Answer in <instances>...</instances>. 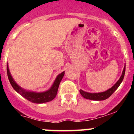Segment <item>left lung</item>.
Returning a JSON list of instances; mask_svg holds the SVG:
<instances>
[{
	"label": "left lung",
	"mask_w": 134,
	"mask_h": 134,
	"mask_svg": "<svg viewBox=\"0 0 134 134\" xmlns=\"http://www.w3.org/2000/svg\"><path fill=\"white\" fill-rule=\"evenodd\" d=\"M125 67L126 65H125V67H124V69L123 71H122V75L120 77L119 80L116 82V83L113 86V87L109 88V90H107V91L101 93H91L86 92V91H83V90H80V94H82V96L83 98H87V99L89 100H104L107 99V98H109V97L115 92V91L118 88L119 86H120L121 82L123 80V78L125 74Z\"/></svg>",
	"instance_id": "1"
}]
</instances>
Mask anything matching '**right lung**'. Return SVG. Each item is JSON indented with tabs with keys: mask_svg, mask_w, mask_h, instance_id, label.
<instances>
[{
	"mask_svg": "<svg viewBox=\"0 0 134 134\" xmlns=\"http://www.w3.org/2000/svg\"><path fill=\"white\" fill-rule=\"evenodd\" d=\"M7 74L11 85H12L13 88L14 89L17 93H19V94H21V96H23L24 98H25L26 99L30 101V102H34V103L41 104L51 101L56 97L58 93V90L59 83H60V82L62 81V78H63V76H64L65 72L63 71L62 73L58 75L56 80H55L53 84H52V87H51L48 91L41 93H36L32 92V91H26V90L21 88L19 86H18V85L17 84V83L13 80V78H12V75H11L10 72H9V71L8 64Z\"/></svg>",
	"mask_w": 134,
	"mask_h": 134,
	"instance_id": "add662e5",
	"label": "right lung"
}]
</instances>
